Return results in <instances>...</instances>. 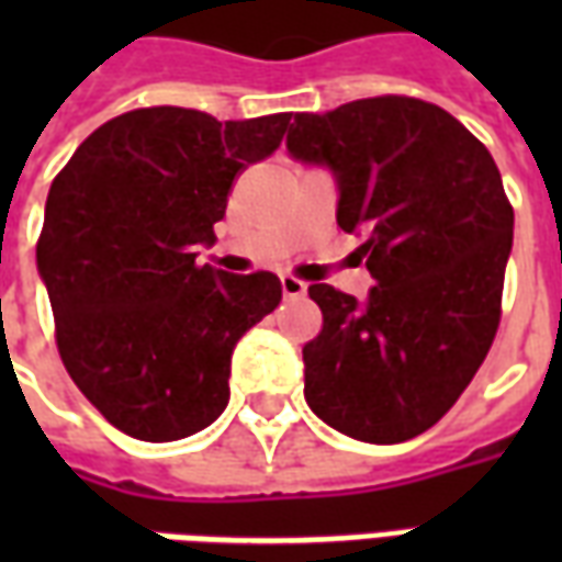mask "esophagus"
Returning <instances> with one entry per match:
<instances>
[{
  "label": "esophagus",
  "mask_w": 562,
  "mask_h": 562,
  "mask_svg": "<svg viewBox=\"0 0 562 562\" xmlns=\"http://www.w3.org/2000/svg\"><path fill=\"white\" fill-rule=\"evenodd\" d=\"M280 282H282V294H285V297H304L306 294V282L292 277V273H282Z\"/></svg>",
  "instance_id": "34e87169"
}]
</instances>
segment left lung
<instances>
[{
  "label": "left lung",
  "mask_w": 562,
  "mask_h": 562,
  "mask_svg": "<svg viewBox=\"0 0 562 562\" xmlns=\"http://www.w3.org/2000/svg\"><path fill=\"white\" fill-rule=\"evenodd\" d=\"M294 159L337 177L342 232L376 280L364 304L313 282L322 330L304 346V397L334 430L406 442L458 403L499 328L515 210L470 128L413 95L297 114Z\"/></svg>",
  "instance_id": "8db88e82"
}]
</instances>
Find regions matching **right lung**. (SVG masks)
Returning <instances> with one entry per match:
<instances>
[{
	"label": "right lung",
	"mask_w": 562,
	"mask_h": 562,
	"mask_svg": "<svg viewBox=\"0 0 562 562\" xmlns=\"http://www.w3.org/2000/svg\"><path fill=\"white\" fill-rule=\"evenodd\" d=\"M292 114L228 120L138 108L92 132L56 173L35 246L56 349L116 430L173 442L228 406L237 340L277 310V273L198 265L246 165L280 147Z\"/></svg>",
	"instance_id": "1"
}]
</instances>
